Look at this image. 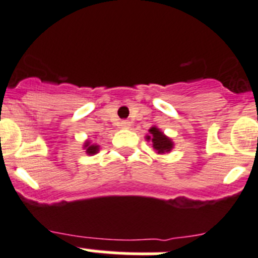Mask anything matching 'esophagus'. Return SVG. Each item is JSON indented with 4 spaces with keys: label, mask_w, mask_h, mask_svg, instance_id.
<instances>
[{
    "label": "esophagus",
    "mask_w": 258,
    "mask_h": 258,
    "mask_svg": "<svg viewBox=\"0 0 258 258\" xmlns=\"http://www.w3.org/2000/svg\"><path fill=\"white\" fill-rule=\"evenodd\" d=\"M130 126H131V123H130L128 121H122L121 122L122 128H130Z\"/></svg>",
    "instance_id": "esophagus-1"
}]
</instances>
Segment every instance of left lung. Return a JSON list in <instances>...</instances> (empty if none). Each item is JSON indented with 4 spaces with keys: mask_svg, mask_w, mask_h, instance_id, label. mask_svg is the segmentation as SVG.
Segmentation results:
<instances>
[{
    "mask_svg": "<svg viewBox=\"0 0 258 258\" xmlns=\"http://www.w3.org/2000/svg\"><path fill=\"white\" fill-rule=\"evenodd\" d=\"M149 134L146 135L145 139L146 141H151V145H153V149L155 150L156 154H168L174 149V143L170 137H168L164 132L160 128H158L156 126L150 127L149 130Z\"/></svg>",
    "mask_w": 258,
    "mask_h": 258,
    "instance_id": "8db88e82",
    "label": "left lung"
}]
</instances>
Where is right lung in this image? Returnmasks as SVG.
Listing matches in <instances>:
<instances>
[{"label": "right lung", "mask_w": 258, "mask_h": 258, "mask_svg": "<svg viewBox=\"0 0 258 258\" xmlns=\"http://www.w3.org/2000/svg\"><path fill=\"white\" fill-rule=\"evenodd\" d=\"M83 149L85 150V153L88 154V155H95L98 151H99V145H96V144H91L90 140H86L85 143H84V146Z\"/></svg>", "instance_id": "1"}]
</instances>
